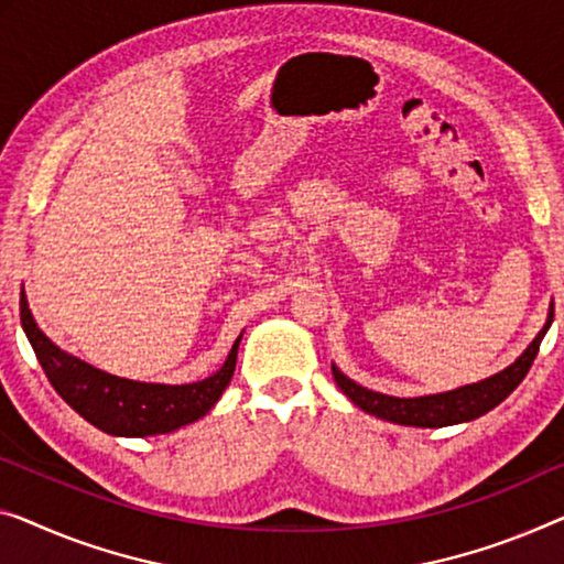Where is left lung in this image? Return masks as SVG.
Returning a JSON list of instances; mask_svg holds the SVG:
<instances>
[{"label":"left lung","instance_id":"left-lung-1","mask_svg":"<svg viewBox=\"0 0 564 564\" xmlns=\"http://www.w3.org/2000/svg\"><path fill=\"white\" fill-rule=\"evenodd\" d=\"M554 318V304H550L547 322H544L542 332L534 336L532 344L519 355L509 367H503L501 372L486 377L481 382L464 384V388L438 392V394H423V398H392V394H382L375 390H367L355 380H349L339 367L332 365V375L339 390L355 402L365 413L388 420V423L398 425H413V427H445V425H458L468 423L489 413L509 398L511 392L519 388V382L524 380L529 367H532L536 351L544 334L552 326Z\"/></svg>","mask_w":564,"mask_h":564}]
</instances>
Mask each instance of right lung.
<instances>
[{"mask_svg":"<svg viewBox=\"0 0 564 564\" xmlns=\"http://www.w3.org/2000/svg\"><path fill=\"white\" fill-rule=\"evenodd\" d=\"M22 329L35 349L37 362L45 369L50 384L80 417L108 435L119 438H147L180 431L182 425L205 417L223 398L238 362L242 334L235 339L225 365L215 375L189 384L137 382L108 375L104 369L67 355L50 341L32 316L24 289L20 293Z\"/></svg>","mask_w":564,"mask_h":564,"instance_id":"right-lung-1","label":"right lung"}]
</instances>
